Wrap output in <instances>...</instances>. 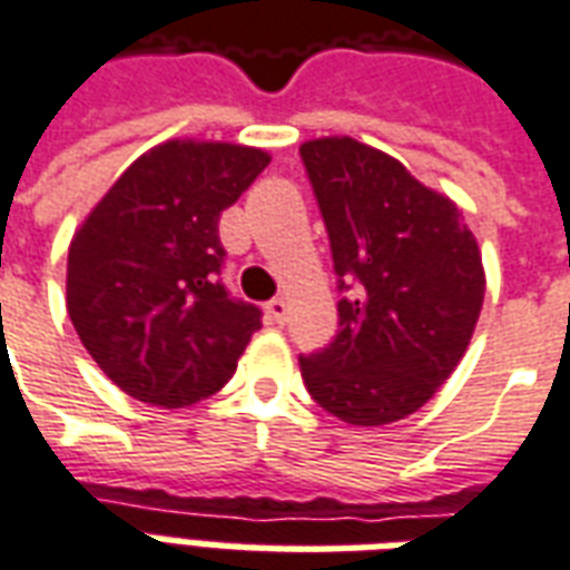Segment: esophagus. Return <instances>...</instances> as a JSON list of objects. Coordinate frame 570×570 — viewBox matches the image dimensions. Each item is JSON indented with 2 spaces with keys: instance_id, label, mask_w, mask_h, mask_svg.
Instances as JSON below:
<instances>
[{
  "instance_id": "esophagus-1",
  "label": "esophagus",
  "mask_w": 570,
  "mask_h": 570,
  "mask_svg": "<svg viewBox=\"0 0 570 570\" xmlns=\"http://www.w3.org/2000/svg\"><path fill=\"white\" fill-rule=\"evenodd\" d=\"M286 311H289V305H286L284 298H272V302L265 305V314H268V321L272 323H284Z\"/></svg>"
}]
</instances>
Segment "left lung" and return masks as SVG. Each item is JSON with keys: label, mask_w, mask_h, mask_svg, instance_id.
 I'll list each match as a JSON object with an SVG mask.
<instances>
[{"label": "left lung", "mask_w": 570, "mask_h": 570, "mask_svg": "<svg viewBox=\"0 0 570 570\" xmlns=\"http://www.w3.org/2000/svg\"><path fill=\"white\" fill-rule=\"evenodd\" d=\"M338 274V335L298 357L330 415L382 428L419 412L464 357L485 272L464 216L403 164L351 137L302 142Z\"/></svg>", "instance_id": "left-lung-1"}]
</instances>
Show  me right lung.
<instances>
[{
  "mask_svg": "<svg viewBox=\"0 0 570 570\" xmlns=\"http://www.w3.org/2000/svg\"><path fill=\"white\" fill-rule=\"evenodd\" d=\"M272 155L237 142L167 140L106 191L69 244L67 311L106 379L179 409L216 394L262 326L219 281V216Z\"/></svg>",
  "mask_w": 570,
  "mask_h": 570,
  "instance_id": "1",
  "label": "right lung"
}]
</instances>
